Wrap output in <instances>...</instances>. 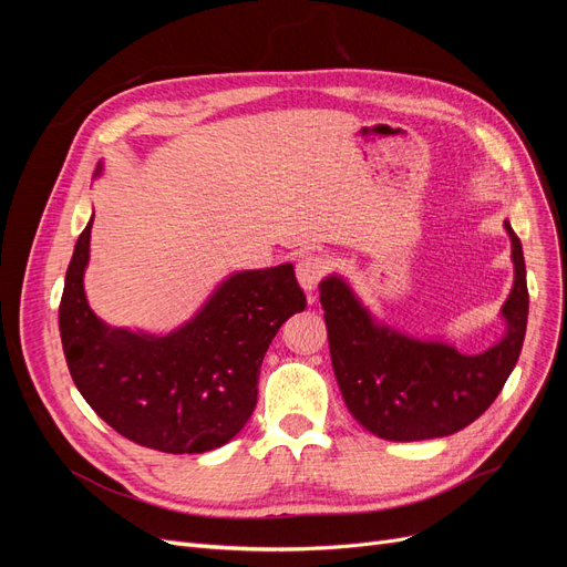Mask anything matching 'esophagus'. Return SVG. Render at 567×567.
Returning <instances> with one entry per match:
<instances>
[{"label":"esophagus","mask_w":567,"mask_h":567,"mask_svg":"<svg viewBox=\"0 0 567 567\" xmlns=\"http://www.w3.org/2000/svg\"><path fill=\"white\" fill-rule=\"evenodd\" d=\"M323 271H326V262L321 260V257H317V255H305L302 257V260L296 267V277H298V284H300L305 293H312L317 284L321 281Z\"/></svg>","instance_id":"obj_1"}]
</instances>
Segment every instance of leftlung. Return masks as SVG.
Returning a JSON list of instances; mask_svg holds the SVG:
<instances>
[{"label": "left lung", "mask_w": 567, "mask_h": 567, "mask_svg": "<svg viewBox=\"0 0 567 567\" xmlns=\"http://www.w3.org/2000/svg\"><path fill=\"white\" fill-rule=\"evenodd\" d=\"M504 229L513 260V288L502 307L506 326L502 340L477 354L381 321L340 274L319 284L342 400L375 437L416 442L452 435L485 414L502 392L523 350L529 307L520 238L508 219Z\"/></svg>", "instance_id": "left-lung-1"}]
</instances>
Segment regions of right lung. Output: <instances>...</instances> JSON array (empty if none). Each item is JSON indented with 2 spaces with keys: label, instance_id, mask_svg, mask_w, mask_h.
<instances>
[{
  "label": "right lung",
  "instance_id": "add662e5",
  "mask_svg": "<svg viewBox=\"0 0 567 567\" xmlns=\"http://www.w3.org/2000/svg\"><path fill=\"white\" fill-rule=\"evenodd\" d=\"M104 173L96 165L94 177ZM92 221L65 271L59 331L68 371L96 414L123 437L167 454L227 444L257 404V379L281 323L305 310L293 265L234 271L169 333L113 329L84 293Z\"/></svg>",
  "mask_w": 567,
  "mask_h": 567
}]
</instances>
